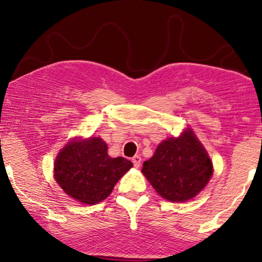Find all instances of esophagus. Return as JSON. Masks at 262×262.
Returning a JSON list of instances; mask_svg holds the SVG:
<instances>
[{"label": "esophagus", "mask_w": 262, "mask_h": 262, "mask_svg": "<svg viewBox=\"0 0 262 262\" xmlns=\"http://www.w3.org/2000/svg\"><path fill=\"white\" fill-rule=\"evenodd\" d=\"M132 161H133V165L135 167H140L141 165V158L139 155H135L133 159H132Z\"/></svg>", "instance_id": "1"}]
</instances>
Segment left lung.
I'll return each instance as SVG.
<instances>
[{
  "label": "left lung",
  "instance_id": "obj_1",
  "mask_svg": "<svg viewBox=\"0 0 262 262\" xmlns=\"http://www.w3.org/2000/svg\"><path fill=\"white\" fill-rule=\"evenodd\" d=\"M141 172L155 191L171 202H186L206 187L213 164L191 129L179 138H167L143 164Z\"/></svg>",
  "mask_w": 262,
  "mask_h": 262
}]
</instances>
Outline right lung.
Listing matches in <instances>:
<instances>
[{
  "label": "right lung",
  "mask_w": 262,
  "mask_h": 262,
  "mask_svg": "<svg viewBox=\"0 0 262 262\" xmlns=\"http://www.w3.org/2000/svg\"><path fill=\"white\" fill-rule=\"evenodd\" d=\"M101 138L73 140L60 150L54 177L66 194L83 204H96L110 196L118 180L133 166L122 158H111Z\"/></svg>",
  "instance_id": "obj_1"
}]
</instances>
